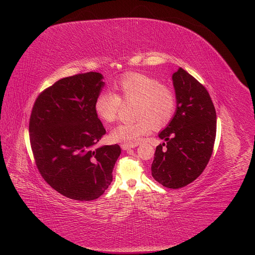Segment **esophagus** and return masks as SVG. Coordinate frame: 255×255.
Masks as SVG:
<instances>
[{
  "label": "esophagus",
  "instance_id": "esophagus-1",
  "mask_svg": "<svg viewBox=\"0 0 255 255\" xmlns=\"http://www.w3.org/2000/svg\"><path fill=\"white\" fill-rule=\"evenodd\" d=\"M137 145H128V144H122L123 150H129L131 148H134Z\"/></svg>",
  "mask_w": 255,
  "mask_h": 255
}]
</instances>
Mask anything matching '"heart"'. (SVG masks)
Instances as JSON below:
<instances>
[{
  "mask_svg": "<svg viewBox=\"0 0 255 255\" xmlns=\"http://www.w3.org/2000/svg\"><path fill=\"white\" fill-rule=\"evenodd\" d=\"M114 93L102 92L95 101V111L101 121L114 122L122 101L133 102V123L116 126L110 132L113 142L136 145L154 128L166 126L174 116L176 97L168 86L155 78L139 73H129L113 83Z\"/></svg>",
  "mask_w": 255,
  "mask_h": 255,
  "instance_id": "heart-1",
  "label": "heart"
}]
</instances>
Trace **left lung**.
Masks as SVG:
<instances>
[{
	"label": "left lung",
	"instance_id": "8db88e82",
	"mask_svg": "<svg viewBox=\"0 0 255 255\" xmlns=\"http://www.w3.org/2000/svg\"><path fill=\"white\" fill-rule=\"evenodd\" d=\"M176 96L174 116L158 137L151 164L155 180L168 188H181L203 173L216 137V111L207 89L182 68L172 75Z\"/></svg>",
	"mask_w": 255,
	"mask_h": 255
}]
</instances>
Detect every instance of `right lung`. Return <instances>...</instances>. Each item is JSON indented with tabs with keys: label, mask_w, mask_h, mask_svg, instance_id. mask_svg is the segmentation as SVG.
Listing matches in <instances>:
<instances>
[{
	"label": "right lung",
	"mask_w": 255,
	"mask_h": 255,
	"mask_svg": "<svg viewBox=\"0 0 255 255\" xmlns=\"http://www.w3.org/2000/svg\"><path fill=\"white\" fill-rule=\"evenodd\" d=\"M89 72L55 82L37 98L29 141L37 168L53 189L76 201H93L113 180L119 145L97 147L106 133L95 111L105 82Z\"/></svg>",
	"instance_id": "right-lung-1"
}]
</instances>
